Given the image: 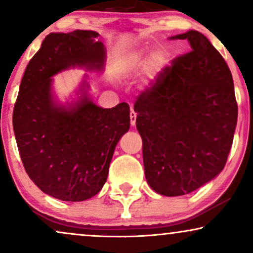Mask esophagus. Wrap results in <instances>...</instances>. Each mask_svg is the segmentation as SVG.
I'll return each instance as SVG.
<instances>
[{"instance_id": "34e87169", "label": "esophagus", "mask_w": 253, "mask_h": 253, "mask_svg": "<svg viewBox=\"0 0 253 253\" xmlns=\"http://www.w3.org/2000/svg\"><path fill=\"white\" fill-rule=\"evenodd\" d=\"M136 118H137V114L133 111V109H131V111H130V123H131L132 126H136Z\"/></svg>"}]
</instances>
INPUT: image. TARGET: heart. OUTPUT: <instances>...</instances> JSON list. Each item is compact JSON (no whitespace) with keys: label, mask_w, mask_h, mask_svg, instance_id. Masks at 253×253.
<instances>
[{"label":"heart","mask_w":253,"mask_h":253,"mask_svg":"<svg viewBox=\"0 0 253 253\" xmlns=\"http://www.w3.org/2000/svg\"><path fill=\"white\" fill-rule=\"evenodd\" d=\"M168 64V57L161 49L151 51L148 46H139L127 51L118 62V70L122 76H132L145 69L146 82L157 80Z\"/></svg>","instance_id":"heart-1"}]
</instances>
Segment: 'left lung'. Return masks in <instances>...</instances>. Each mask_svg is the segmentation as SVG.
Wrapping results in <instances>:
<instances>
[{
    "label": "left lung",
    "mask_w": 253,
    "mask_h": 253,
    "mask_svg": "<svg viewBox=\"0 0 253 253\" xmlns=\"http://www.w3.org/2000/svg\"><path fill=\"white\" fill-rule=\"evenodd\" d=\"M170 39L188 40L191 51L164 68L133 109L148 184L174 197L195 191L224 169L238 107L231 71L210 41L196 30Z\"/></svg>",
    "instance_id": "8db88e82"
}]
</instances>
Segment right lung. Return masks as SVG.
Masks as SVG:
<instances>
[{"label": "right lung", "mask_w": 253, "mask_h": 253, "mask_svg": "<svg viewBox=\"0 0 253 253\" xmlns=\"http://www.w3.org/2000/svg\"><path fill=\"white\" fill-rule=\"evenodd\" d=\"M98 33H51L34 55L12 114L15 138L28 176L46 195L65 202L93 197L107 182L112 155L130 127V108L98 107L84 76L73 102L61 103L52 76L70 68L102 71L105 48Z\"/></svg>", "instance_id": "add662e5"}]
</instances>
